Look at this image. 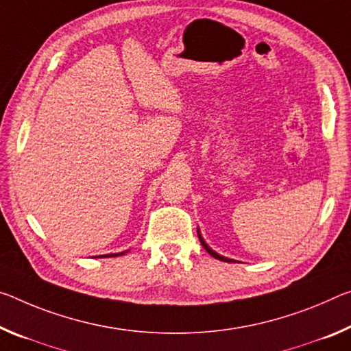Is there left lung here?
I'll return each mask as SVG.
<instances>
[{"label":"left lung","mask_w":351,"mask_h":351,"mask_svg":"<svg viewBox=\"0 0 351 351\" xmlns=\"http://www.w3.org/2000/svg\"><path fill=\"white\" fill-rule=\"evenodd\" d=\"M198 239H199V242H202V245L204 247V250L206 252H208L210 256H213V258H215V259H219V261H225V263H232L231 259H228V258H225V256H220L219 253H215L213 248H209L208 247V243H206L204 241H203V237H202V234H199V231H198Z\"/></svg>","instance_id":"left-lung-1"}]
</instances>
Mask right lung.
<instances>
[{
	"instance_id": "obj_1",
	"label": "right lung",
	"mask_w": 351,
	"mask_h": 351,
	"mask_svg": "<svg viewBox=\"0 0 351 351\" xmlns=\"http://www.w3.org/2000/svg\"><path fill=\"white\" fill-rule=\"evenodd\" d=\"M121 254H125V252L123 253H114V254H104V256H101V258H114V256H121Z\"/></svg>"
}]
</instances>
